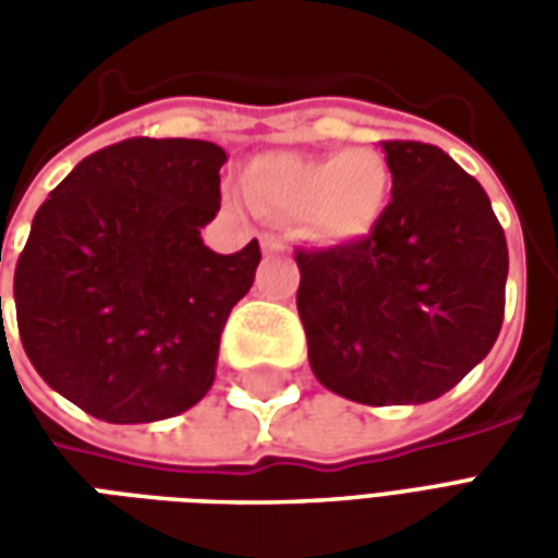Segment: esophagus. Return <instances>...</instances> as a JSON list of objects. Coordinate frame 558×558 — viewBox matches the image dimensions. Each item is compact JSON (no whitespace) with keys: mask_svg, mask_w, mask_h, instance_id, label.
I'll use <instances>...</instances> for the list:
<instances>
[{"mask_svg":"<svg viewBox=\"0 0 558 558\" xmlns=\"http://www.w3.org/2000/svg\"><path fill=\"white\" fill-rule=\"evenodd\" d=\"M259 244H263V254H280L283 251V239L278 232H259Z\"/></svg>","mask_w":558,"mask_h":558,"instance_id":"34e87169","label":"esophagus"}]
</instances>
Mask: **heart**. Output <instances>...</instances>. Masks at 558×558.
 Returning <instances> with one entry per match:
<instances>
[{"label": "heart", "instance_id": "obj_1", "mask_svg": "<svg viewBox=\"0 0 558 558\" xmlns=\"http://www.w3.org/2000/svg\"><path fill=\"white\" fill-rule=\"evenodd\" d=\"M247 191L268 211L307 220L319 242L347 244L374 230L388 196V167L371 148L343 155H266Z\"/></svg>", "mask_w": 558, "mask_h": 558}]
</instances>
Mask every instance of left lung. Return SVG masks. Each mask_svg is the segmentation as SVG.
Wrapping results in <instances>:
<instances>
[{
  "label": "left lung",
  "mask_w": 558,
  "mask_h": 558,
  "mask_svg": "<svg viewBox=\"0 0 558 558\" xmlns=\"http://www.w3.org/2000/svg\"><path fill=\"white\" fill-rule=\"evenodd\" d=\"M391 199L374 230L295 251L316 379L367 407L427 403L493 350L508 244L484 194L439 146L386 140Z\"/></svg>",
  "instance_id": "1"
}]
</instances>
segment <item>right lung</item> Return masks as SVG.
<instances>
[{
    "label": "right lung",
    "instance_id": "1",
    "mask_svg": "<svg viewBox=\"0 0 558 558\" xmlns=\"http://www.w3.org/2000/svg\"><path fill=\"white\" fill-rule=\"evenodd\" d=\"M223 160L206 140H122L35 211L14 268L20 340L44 383L95 418H172L215 383L220 331L263 256L256 239L227 256L199 239Z\"/></svg>",
    "mask_w": 558,
    "mask_h": 558
}]
</instances>
